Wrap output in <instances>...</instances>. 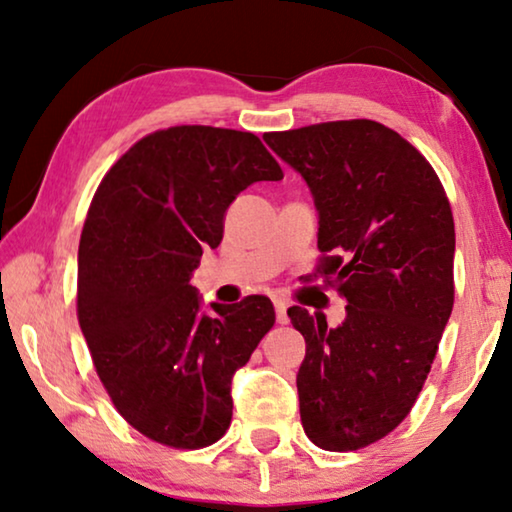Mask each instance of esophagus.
<instances>
[{
    "instance_id": "esophagus-1",
    "label": "esophagus",
    "mask_w": 512,
    "mask_h": 512,
    "mask_svg": "<svg viewBox=\"0 0 512 512\" xmlns=\"http://www.w3.org/2000/svg\"><path fill=\"white\" fill-rule=\"evenodd\" d=\"M273 305H276L278 324H287V303L282 299H276V301H273Z\"/></svg>"
}]
</instances>
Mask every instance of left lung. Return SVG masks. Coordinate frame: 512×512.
Masks as SVG:
<instances>
[{
    "mask_svg": "<svg viewBox=\"0 0 512 512\" xmlns=\"http://www.w3.org/2000/svg\"><path fill=\"white\" fill-rule=\"evenodd\" d=\"M264 140L308 183L319 211L315 273L347 301L338 329L287 310L305 338L301 423L324 451H358L414 407L455 301V223L437 172L372 119L326 121Z\"/></svg>",
    "mask_w": 512,
    "mask_h": 512,
    "instance_id": "1",
    "label": "left lung"
}]
</instances>
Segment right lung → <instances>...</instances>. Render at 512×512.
Here are the masks:
<instances>
[{"label":"right lung","mask_w":512,"mask_h":512,"mask_svg":"<svg viewBox=\"0 0 512 512\" xmlns=\"http://www.w3.org/2000/svg\"><path fill=\"white\" fill-rule=\"evenodd\" d=\"M253 133L172 126L114 163L78 250V322L114 409L170 448L216 444L232 421V377L276 324L266 296L200 312L190 276L218 248L241 190L280 181Z\"/></svg>","instance_id":"1"}]
</instances>
